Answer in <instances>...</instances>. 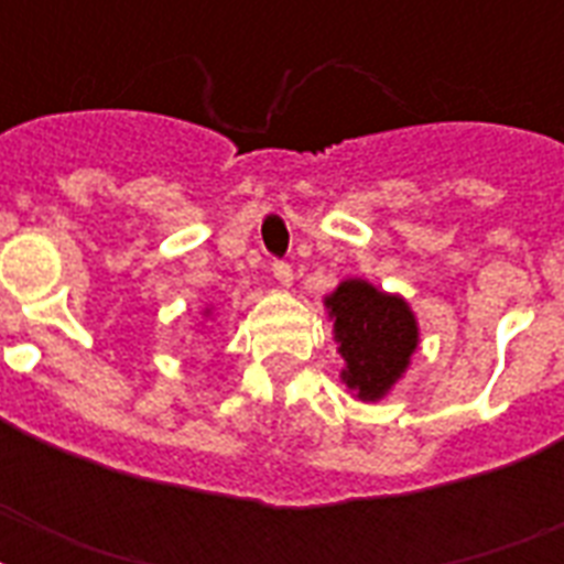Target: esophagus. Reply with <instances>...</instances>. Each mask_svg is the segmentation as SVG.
I'll use <instances>...</instances> for the list:
<instances>
[{
    "mask_svg": "<svg viewBox=\"0 0 564 564\" xmlns=\"http://www.w3.org/2000/svg\"><path fill=\"white\" fill-rule=\"evenodd\" d=\"M272 274L274 281L283 283V286H290L292 283V265L286 260H272Z\"/></svg>",
    "mask_w": 564,
    "mask_h": 564,
    "instance_id": "esophagus-1",
    "label": "esophagus"
}]
</instances>
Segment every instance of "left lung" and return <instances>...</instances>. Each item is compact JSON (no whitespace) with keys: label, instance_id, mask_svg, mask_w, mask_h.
Returning <instances> with one entry per match:
<instances>
[{"label":"left lung","instance_id":"1","mask_svg":"<svg viewBox=\"0 0 564 564\" xmlns=\"http://www.w3.org/2000/svg\"><path fill=\"white\" fill-rule=\"evenodd\" d=\"M325 304L336 318V339L343 345V380L357 398L375 401L403 375L419 343L406 301L366 281H345Z\"/></svg>","mask_w":564,"mask_h":564}]
</instances>
